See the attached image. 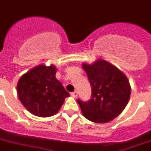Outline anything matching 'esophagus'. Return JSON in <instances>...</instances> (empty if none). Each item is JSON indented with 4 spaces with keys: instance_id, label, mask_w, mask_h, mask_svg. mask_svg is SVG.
Instances as JSON below:
<instances>
[{
    "instance_id": "34e87169",
    "label": "esophagus",
    "mask_w": 151,
    "mask_h": 151,
    "mask_svg": "<svg viewBox=\"0 0 151 151\" xmlns=\"http://www.w3.org/2000/svg\"><path fill=\"white\" fill-rule=\"evenodd\" d=\"M71 95L73 96V97H76L77 96H78V92H77L76 91L72 92V93H71Z\"/></svg>"
}]
</instances>
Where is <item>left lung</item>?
<instances>
[{
    "label": "left lung",
    "mask_w": 151,
    "mask_h": 151,
    "mask_svg": "<svg viewBox=\"0 0 151 151\" xmlns=\"http://www.w3.org/2000/svg\"><path fill=\"white\" fill-rule=\"evenodd\" d=\"M91 87V99H77L82 114L97 123H105L118 116L125 109L131 94L129 82L118 68L104 60L91 65L82 64Z\"/></svg>",
    "instance_id": "8db88e82"
}]
</instances>
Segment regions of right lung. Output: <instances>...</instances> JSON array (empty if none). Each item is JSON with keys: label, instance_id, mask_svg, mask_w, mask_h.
I'll list each match as a JSON object with an SVG mask.
<instances>
[{"label": "right lung", "instance_id": "right-lung-1", "mask_svg": "<svg viewBox=\"0 0 151 151\" xmlns=\"http://www.w3.org/2000/svg\"><path fill=\"white\" fill-rule=\"evenodd\" d=\"M54 65H39L24 74L17 84L19 101L26 110L39 117L54 116L69 93L56 78Z\"/></svg>", "mask_w": 151, "mask_h": 151}]
</instances>
